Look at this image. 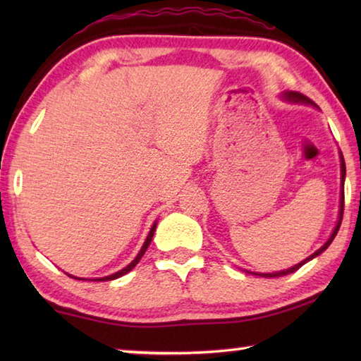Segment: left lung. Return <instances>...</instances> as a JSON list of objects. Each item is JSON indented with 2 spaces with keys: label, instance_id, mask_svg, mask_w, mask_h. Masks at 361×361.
<instances>
[{
  "label": "left lung",
  "instance_id": "8db88e82",
  "mask_svg": "<svg viewBox=\"0 0 361 361\" xmlns=\"http://www.w3.org/2000/svg\"><path fill=\"white\" fill-rule=\"evenodd\" d=\"M282 97H283V99H285L286 102H291V103H304V105L317 106L315 103L309 99V97H305V95L299 94V92H293V90H290V92H283ZM344 180H345V162H344V157H342V154H341V183H342V191H341V204H339V219H338V223H336V226H334L333 234L329 235V239L325 242V245L317 250V252H315L314 255H310L309 258H305L304 261L299 262V264L293 266V267H290V269H286V271H280V272H274V274H258V272H248V271H247V272H248V274H255V276H259V277H280V276H286V274L295 272L296 269H299L302 264H305V262L310 261V259H314L315 256H319L320 253L325 252V250H326L329 245H331V242L334 240L336 234H338V231H339V228H341L342 215H344Z\"/></svg>",
  "mask_w": 361,
  "mask_h": 361
}]
</instances>
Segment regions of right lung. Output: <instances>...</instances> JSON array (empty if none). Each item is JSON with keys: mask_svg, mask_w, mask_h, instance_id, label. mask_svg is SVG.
Listing matches in <instances>:
<instances>
[{"mask_svg": "<svg viewBox=\"0 0 361 361\" xmlns=\"http://www.w3.org/2000/svg\"><path fill=\"white\" fill-rule=\"evenodd\" d=\"M154 231H156V223L152 224V228H151V231H149V234H148V237H146V240H145V243H143V247H142V250H140L138 252V255H137V258L133 259L129 266H126L124 269H121L119 272H116V274H111V276H106V277H100V279H90V280H99V282H106V280H114V279H119V277H122V276H126L127 272H130L133 267H135L137 264H138V261L142 259V256L145 255V252L146 250H148V247H149V243H151V240H152V235H154ZM73 277V276H71ZM75 279H78V277H75ZM78 280H85V279H78Z\"/></svg>", "mask_w": 361, "mask_h": 361, "instance_id": "right-lung-1", "label": "right lung"}]
</instances>
